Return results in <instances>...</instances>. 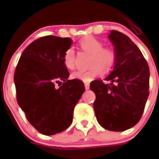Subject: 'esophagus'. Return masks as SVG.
<instances>
[{"label":"esophagus","instance_id":"1","mask_svg":"<svg viewBox=\"0 0 159 159\" xmlns=\"http://www.w3.org/2000/svg\"><path fill=\"white\" fill-rule=\"evenodd\" d=\"M84 86H85V89L86 90H88L90 88L89 84H87V83H85V84H84Z\"/></svg>","mask_w":159,"mask_h":159}]
</instances>
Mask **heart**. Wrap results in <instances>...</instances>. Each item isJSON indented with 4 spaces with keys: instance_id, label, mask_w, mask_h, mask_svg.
Returning a JSON list of instances; mask_svg holds the SVG:
<instances>
[{
    "instance_id": "heart-1",
    "label": "heart",
    "mask_w": 159,
    "mask_h": 159,
    "mask_svg": "<svg viewBox=\"0 0 159 159\" xmlns=\"http://www.w3.org/2000/svg\"><path fill=\"white\" fill-rule=\"evenodd\" d=\"M80 46L83 51L91 54L89 65L91 68L87 71H78L72 73V78L79 79L84 82L88 83L95 77L102 74V70L105 72L111 71L116 61V53L112 48L103 47L102 41L93 37L86 36L80 41ZM64 63L68 69H74L75 66V51L68 48L64 53Z\"/></svg>"
}]
</instances>
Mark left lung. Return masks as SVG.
<instances>
[{"label": "left lung", "mask_w": 159, "mask_h": 159, "mask_svg": "<svg viewBox=\"0 0 159 159\" xmlns=\"http://www.w3.org/2000/svg\"><path fill=\"white\" fill-rule=\"evenodd\" d=\"M116 53V61L105 80H94L90 88L95 94L94 110L101 127L123 131L137 124L149 95L150 69L135 43L116 30L108 36Z\"/></svg>", "instance_id": "8db88e82"}]
</instances>
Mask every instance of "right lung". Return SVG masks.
Here are the masks:
<instances>
[{"label":"right lung","mask_w":159,"mask_h":159,"mask_svg":"<svg viewBox=\"0 0 159 159\" xmlns=\"http://www.w3.org/2000/svg\"><path fill=\"white\" fill-rule=\"evenodd\" d=\"M71 43L68 37L37 39L24 50L14 74L18 105L31 125L45 135L70 127L74 108L85 91L81 80H67L64 57ZM60 81L64 83L57 89L54 84Z\"/></svg>","instance_id":"right-lung-1"}]
</instances>
